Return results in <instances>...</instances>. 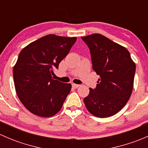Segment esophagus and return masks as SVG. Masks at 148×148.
Wrapping results in <instances>:
<instances>
[{
    "label": "esophagus",
    "mask_w": 148,
    "mask_h": 148,
    "mask_svg": "<svg viewBox=\"0 0 148 148\" xmlns=\"http://www.w3.org/2000/svg\"><path fill=\"white\" fill-rule=\"evenodd\" d=\"M79 86L80 85L77 84H72V87H74V88H78Z\"/></svg>",
    "instance_id": "34e87169"
}]
</instances>
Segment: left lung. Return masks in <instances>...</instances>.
Wrapping results in <instances>:
<instances>
[{
	"label": "left lung",
	"instance_id": "left-lung-1",
	"mask_svg": "<svg viewBox=\"0 0 148 148\" xmlns=\"http://www.w3.org/2000/svg\"><path fill=\"white\" fill-rule=\"evenodd\" d=\"M90 50L92 68L99 75L95 89L84 99L88 111L101 118L117 114L131 96L135 73V62L124 46L102 34L82 37Z\"/></svg>",
	"mask_w": 148,
	"mask_h": 148
}]
</instances>
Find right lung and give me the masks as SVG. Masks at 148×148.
Returning a JSON list of instances; mask_svg holds the SVG:
<instances>
[{
  "label": "right lung",
  "mask_w": 148,
  "mask_h": 148,
  "mask_svg": "<svg viewBox=\"0 0 148 148\" xmlns=\"http://www.w3.org/2000/svg\"><path fill=\"white\" fill-rule=\"evenodd\" d=\"M77 41L76 37L49 34L23 48L13 67L15 89L29 112L42 117L60 111L71 89V84L51 79Z\"/></svg>",
  "instance_id": "obj_1"
}]
</instances>
